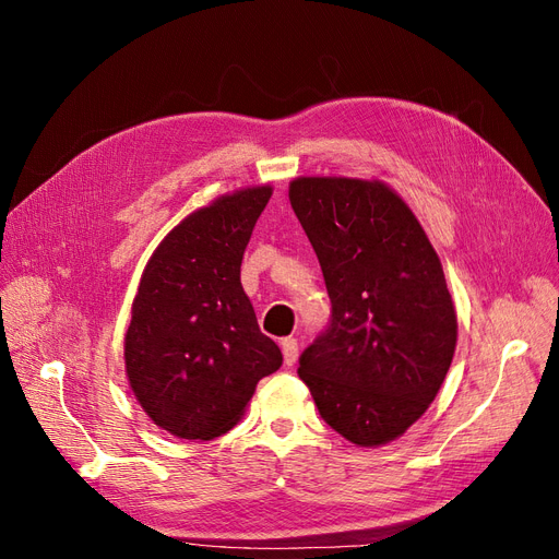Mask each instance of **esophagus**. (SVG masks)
Instances as JSON below:
<instances>
[{
    "label": "esophagus",
    "instance_id": "obj_1",
    "mask_svg": "<svg viewBox=\"0 0 559 559\" xmlns=\"http://www.w3.org/2000/svg\"><path fill=\"white\" fill-rule=\"evenodd\" d=\"M282 354H284V364L294 366L298 359V341L296 337H284L282 341Z\"/></svg>",
    "mask_w": 559,
    "mask_h": 559
}]
</instances>
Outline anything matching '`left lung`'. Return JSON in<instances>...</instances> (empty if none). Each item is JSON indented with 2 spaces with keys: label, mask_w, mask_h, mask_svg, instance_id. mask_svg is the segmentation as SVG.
Listing matches in <instances>:
<instances>
[{
  "label": "left lung",
  "mask_w": 559,
  "mask_h": 559,
  "mask_svg": "<svg viewBox=\"0 0 559 559\" xmlns=\"http://www.w3.org/2000/svg\"><path fill=\"white\" fill-rule=\"evenodd\" d=\"M289 200L331 298L329 326L300 354L298 376L333 431L384 445L427 413L454 357L441 259L384 181L298 177Z\"/></svg>",
  "instance_id": "left-lung-1"
}]
</instances>
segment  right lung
<instances>
[{
  "label": "right lung",
  "instance_id": "add662e5",
  "mask_svg": "<svg viewBox=\"0 0 559 559\" xmlns=\"http://www.w3.org/2000/svg\"><path fill=\"white\" fill-rule=\"evenodd\" d=\"M270 195L251 186L186 216L151 253L132 300L128 382L154 425L186 441L230 431L259 380L282 366L240 282Z\"/></svg>",
  "mask_w": 559,
  "mask_h": 559
}]
</instances>
